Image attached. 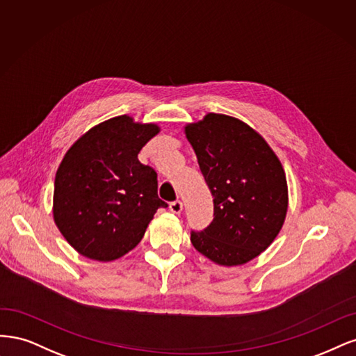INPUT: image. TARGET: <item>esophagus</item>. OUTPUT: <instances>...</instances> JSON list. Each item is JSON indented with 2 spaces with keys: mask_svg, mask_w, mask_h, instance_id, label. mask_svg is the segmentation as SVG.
<instances>
[{
  "mask_svg": "<svg viewBox=\"0 0 356 356\" xmlns=\"http://www.w3.org/2000/svg\"><path fill=\"white\" fill-rule=\"evenodd\" d=\"M181 210H183V204H181V201L176 200V201H173V202H170V211H171V213L180 214V213H181Z\"/></svg>",
  "mask_w": 356,
  "mask_h": 356,
  "instance_id": "34e87169",
  "label": "esophagus"
}]
</instances>
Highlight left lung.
Here are the masks:
<instances>
[{"instance_id":"left-lung-1","label":"left lung","mask_w":356,"mask_h":356,"mask_svg":"<svg viewBox=\"0 0 356 356\" xmlns=\"http://www.w3.org/2000/svg\"><path fill=\"white\" fill-rule=\"evenodd\" d=\"M185 134L213 195L214 219L191 243L222 266L257 257L277 238L289 207L281 161L263 137L234 117L207 113Z\"/></svg>"}]
</instances>
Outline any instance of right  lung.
<instances>
[{"instance_id":"add662e5","label":"right lung","mask_w":356,"mask_h":356,"mask_svg":"<svg viewBox=\"0 0 356 356\" xmlns=\"http://www.w3.org/2000/svg\"><path fill=\"white\" fill-rule=\"evenodd\" d=\"M159 133L156 124L120 115L100 122L70 147L57 168L53 217L84 257L112 261L140 243L158 209V180L137 155Z\"/></svg>"}]
</instances>
